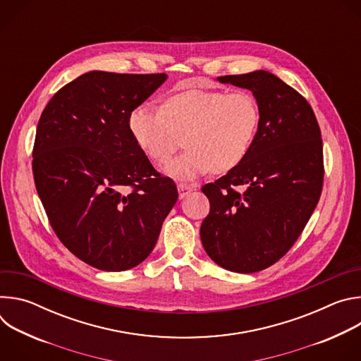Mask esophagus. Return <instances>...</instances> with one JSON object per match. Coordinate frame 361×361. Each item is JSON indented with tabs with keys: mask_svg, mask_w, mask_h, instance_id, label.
I'll use <instances>...</instances> for the list:
<instances>
[{
	"mask_svg": "<svg viewBox=\"0 0 361 361\" xmlns=\"http://www.w3.org/2000/svg\"><path fill=\"white\" fill-rule=\"evenodd\" d=\"M177 188H178V195H180V198H184V197L194 188V185H192V184H187V183H178V184H177Z\"/></svg>",
	"mask_w": 361,
	"mask_h": 361,
	"instance_id": "esophagus-1",
	"label": "esophagus"
}]
</instances>
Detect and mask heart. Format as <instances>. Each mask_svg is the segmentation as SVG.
I'll use <instances>...</instances> for the list:
<instances>
[{
	"label": "heart",
	"mask_w": 361,
	"mask_h": 361,
	"mask_svg": "<svg viewBox=\"0 0 361 361\" xmlns=\"http://www.w3.org/2000/svg\"><path fill=\"white\" fill-rule=\"evenodd\" d=\"M260 126V107L248 91L185 90L170 95L163 109L140 104L128 116L130 133L152 161H164L185 135L188 147L164 171L192 178L212 169L224 174L248 156Z\"/></svg>",
	"instance_id": "1"
}]
</instances>
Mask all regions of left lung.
Returning a JSON list of instances; mask_svg holds the SVG:
<instances>
[{
    "label": "left lung",
    "instance_id": "left-lung-1",
    "mask_svg": "<svg viewBox=\"0 0 361 361\" xmlns=\"http://www.w3.org/2000/svg\"><path fill=\"white\" fill-rule=\"evenodd\" d=\"M219 81L252 91L260 126L245 160L202 185L210 213L200 235L220 267L255 273L281 259L316 209L324 180L322 131L307 99L269 71Z\"/></svg>",
    "mask_w": 361,
    "mask_h": 361
}]
</instances>
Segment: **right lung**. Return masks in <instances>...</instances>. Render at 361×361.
I'll list each match as a JSON object with an SVG mask.
<instances>
[{
    "label": "right lung",
    "instance_id": "obj_1",
    "mask_svg": "<svg viewBox=\"0 0 361 361\" xmlns=\"http://www.w3.org/2000/svg\"><path fill=\"white\" fill-rule=\"evenodd\" d=\"M167 74L90 71L60 88L35 133L32 174L48 221L84 263L124 271L144 262L178 198L135 144L128 116Z\"/></svg>",
    "mask_w": 361,
    "mask_h": 361
}]
</instances>
